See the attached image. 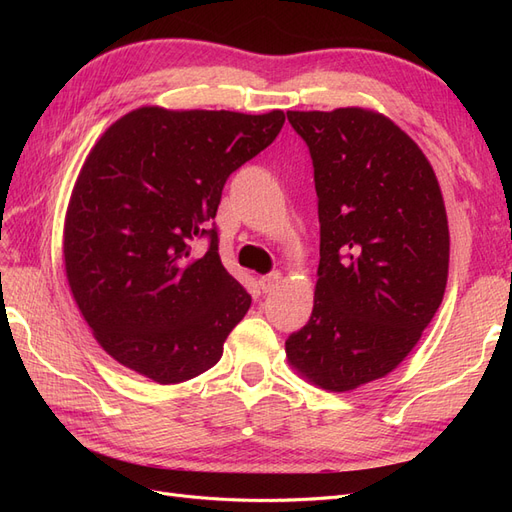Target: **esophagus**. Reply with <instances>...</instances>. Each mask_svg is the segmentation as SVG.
<instances>
[{
  "instance_id": "obj_1",
  "label": "esophagus",
  "mask_w": 512,
  "mask_h": 512,
  "mask_svg": "<svg viewBox=\"0 0 512 512\" xmlns=\"http://www.w3.org/2000/svg\"><path fill=\"white\" fill-rule=\"evenodd\" d=\"M280 282H282V273H271V275H265V277H260L258 280V286H260V290L262 292H271V290H275L277 286H280Z\"/></svg>"
}]
</instances>
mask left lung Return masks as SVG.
I'll list each match as a JSON object with an SVG mask.
<instances>
[{
	"instance_id": "obj_1",
	"label": "left lung",
	"mask_w": 512,
	"mask_h": 512,
	"mask_svg": "<svg viewBox=\"0 0 512 512\" xmlns=\"http://www.w3.org/2000/svg\"><path fill=\"white\" fill-rule=\"evenodd\" d=\"M314 162L320 265L309 322L288 363L324 391L384 378L444 297L448 220L436 173L412 138L361 106L288 111Z\"/></svg>"
}]
</instances>
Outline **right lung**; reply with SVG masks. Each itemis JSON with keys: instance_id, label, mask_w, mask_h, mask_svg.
<instances>
[{"instance_id": "add662e5", "label": "right lung", "mask_w": 512, "mask_h": 512, "mask_svg": "<svg viewBox=\"0 0 512 512\" xmlns=\"http://www.w3.org/2000/svg\"><path fill=\"white\" fill-rule=\"evenodd\" d=\"M284 111L123 115L89 151L66 211L72 297L98 344L158 384H179L220 361L252 297L218 254L226 179L267 149ZM210 237L205 255L193 252Z\"/></svg>"}]
</instances>
